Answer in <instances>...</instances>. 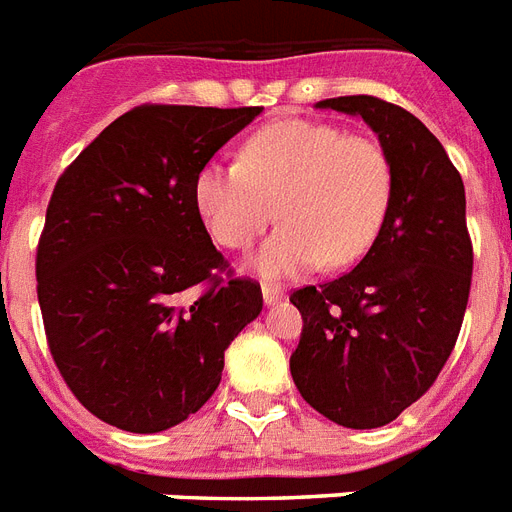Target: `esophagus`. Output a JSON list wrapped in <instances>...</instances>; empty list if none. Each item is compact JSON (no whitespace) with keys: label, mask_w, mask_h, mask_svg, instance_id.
Here are the masks:
<instances>
[{"label":"esophagus","mask_w":512,"mask_h":512,"mask_svg":"<svg viewBox=\"0 0 512 512\" xmlns=\"http://www.w3.org/2000/svg\"><path fill=\"white\" fill-rule=\"evenodd\" d=\"M261 296H264V304L272 306L280 304L282 298H285V290L277 288V285H264V288H261Z\"/></svg>","instance_id":"1"}]
</instances>
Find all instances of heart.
<instances>
[{"instance_id": "obj_1", "label": "heart", "mask_w": 512, "mask_h": 512, "mask_svg": "<svg viewBox=\"0 0 512 512\" xmlns=\"http://www.w3.org/2000/svg\"><path fill=\"white\" fill-rule=\"evenodd\" d=\"M394 192L386 150L341 126L285 118L240 147L237 166L206 163L192 179V206L214 243L243 251L272 219L282 227L251 267L261 277L301 275L325 261L349 267L380 235Z\"/></svg>"}]
</instances>
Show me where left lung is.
<instances>
[{
    "label": "left lung",
    "instance_id": "obj_1",
    "mask_svg": "<svg viewBox=\"0 0 512 512\" xmlns=\"http://www.w3.org/2000/svg\"><path fill=\"white\" fill-rule=\"evenodd\" d=\"M359 116L394 171L386 222L357 267L290 296L304 317L290 375L343 428H380L433 386L455 349L473 272L465 187L410 110L370 94L317 102Z\"/></svg>",
    "mask_w": 512,
    "mask_h": 512
}]
</instances>
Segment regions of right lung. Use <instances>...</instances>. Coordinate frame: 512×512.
<instances>
[{
	"label": "right lung",
	"mask_w": 512,
	"mask_h": 512,
	"mask_svg": "<svg viewBox=\"0 0 512 512\" xmlns=\"http://www.w3.org/2000/svg\"><path fill=\"white\" fill-rule=\"evenodd\" d=\"M259 113L140 105L57 179L36 248L44 333L73 396L121 431L158 433L198 412L264 306L259 282L224 280L192 206L195 174Z\"/></svg>",
	"instance_id": "add662e5"
}]
</instances>
